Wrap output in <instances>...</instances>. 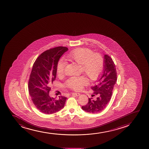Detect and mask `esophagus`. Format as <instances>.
I'll return each mask as SVG.
<instances>
[{"label":"esophagus","mask_w":149,"mask_h":149,"mask_svg":"<svg viewBox=\"0 0 149 149\" xmlns=\"http://www.w3.org/2000/svg\"><path fill=\"white\" fill-rule=\"evenodd\" d=\"M72 94L73 95H76V96H77V97H78V96L80 95V94H79V93H73Z\"/></svg>","instance_id":"34e87169"}]
</instances>
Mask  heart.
Returning a JSON list of instances; mask_svg holds the SVG:
<instances>
[{
    "label": "heart",
    "instance_id": "1",
    "mask_svg": "<svg viewBox=\"0 0 149 149\" xmlns=\"http://www.w3.org/2000/svg\"><path fill=\"white\" fill-rule=\"evenodd\" d=\"M66 60L81 65L82 72L91 81H96L102 73L104 69V60L97 53L94 54L90 49L79 47L71 51L66 56ZM66 63L63 60H59L56 66V71L59 76L64 73ZM88 81L84 77H73L68 79L65 83L66 87L74 90L79 91Z\"/></svg>",
    "mask_w": 149,
    "mask_h": 149
}]
</instances>
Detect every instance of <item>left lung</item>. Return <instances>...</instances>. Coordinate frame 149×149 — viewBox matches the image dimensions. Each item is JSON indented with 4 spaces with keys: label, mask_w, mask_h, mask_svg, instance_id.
I'll use <instances>...</instances> for the list:
<instances>
[{
    "label": "left lung",
    "mask_w": 149,
    "mask_h": 149,
    "mask_svg": "<svg viewBox=\"0 0 149 149\" xmlns=\"http://www.w3.org/2000/svg\"><path fill=\"white\" fill-rule=\"evenodd\" d=\"M104 71L100 79L95 85L91 87L94 91L92 97L89 98L86 105L82 106L83 110L91 113H96L105 109L112 94V91L117 81V72L112 58L107 55L104 56Z\"/></svg>",
    "instance_id": "left-lung-1"
}]
</instances>
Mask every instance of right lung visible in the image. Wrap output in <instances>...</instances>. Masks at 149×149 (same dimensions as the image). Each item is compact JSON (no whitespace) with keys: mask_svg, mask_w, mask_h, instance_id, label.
Here are the masks:
<instances>
[{"mask_svg":"<svg viewBox=\"0 0 149 149\" xmlns=\"http://www.w3.org/2000/svg\"><path fill=\"white\" fill-rule=\"evenodd\" d=\"M68 49L64 47L48 49L40 54L33 63L29 80V92L35 107L43 113H54L65 105L66 97H51L49 93L56 78L57 63Z\"/></svg>","mask_w":149,"mask_h":149,"instance_id":"1","label":"right lung"}]
</instances>
